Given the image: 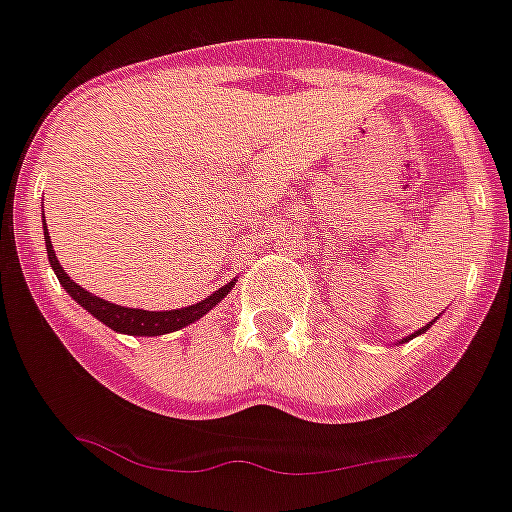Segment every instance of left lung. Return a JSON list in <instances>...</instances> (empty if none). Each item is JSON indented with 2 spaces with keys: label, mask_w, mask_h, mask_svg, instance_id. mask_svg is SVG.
I'll return each mask as SVG.
<instances>
[{
  "label": "left lung",
  "mask_w": 512,
  "mask_h": 512,
  "mask_svg": "<svg viewBox=\"0 0 512 512\" xmlns=\"http://www.w3.org/2000/svg\"><path fill=\"white\" fill-rule=\"evenodd\" d=\"M430 327V325H428ZM428 327H423V330H418V332H415V335H420V332H425V330H428ZM415 335H410V337H415Z\"/></svg>",
  "instance_id": "8db88e82"
}]
</instances>
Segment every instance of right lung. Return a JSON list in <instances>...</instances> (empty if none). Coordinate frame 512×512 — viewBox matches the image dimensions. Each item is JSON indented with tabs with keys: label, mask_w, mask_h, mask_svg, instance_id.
Instances as JSON below:
<instances>
[{
	"label": "right lung",
	"mask_w": 512,
	"mask_h": 512,
	"mask_svg": "<svg viewBox=\"0 0 512 512\" xmlns=\"http://www.w3.org/2000/svg\"><path fill=\"white\" fill-rule=\"evenodd\" d=\"M44 242H47L49 265H52L54 275L59 277V285H62L64 290H67L69 295H72L74 300L84 307V310L92 312L99 322H104V325L112 327V330L124 332V335L152 337V335H167V332L180 330V327L190 325V322L200 320L202 315H207V312H210L212 307H215L217 302H220L222 297L232 290V282H230V285L220 287V290L212 292L210 297H205V300L197 302V305L180 307V310H165V312L135 310V307L114 305V302L102 300V297L92 295V292H87L84 287H79L77 282L69 280V275L62 270V265H59L57 255H54V250H52V242H49V235H47V222H44Z\"/></svg>",
	"instance_id": "add662e5"
}]
</instances>
